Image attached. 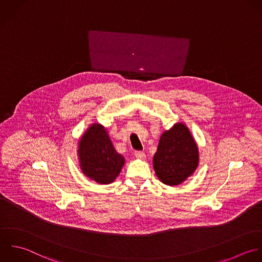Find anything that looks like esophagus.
I'll use <instances>...</instances> for the list:
<instances>
[{
  "label": "esophagus",
  "mask_w": 262,
  "mask_h": 262,
  "mask_svg": "<svg viewBox=\"0 0 262 262\" xmlns=\"http://www.w3.org/2000/svg\"><path fill=\"white\" fill-rule=\"evenodd\" d=\"M135 156L138 158V159H142L144 160L146 158V154L142 151H135Z\"/></svg>",
  "instance_id": "obj_1"
}]
</instances>
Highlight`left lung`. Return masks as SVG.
I'll use <instances>...</instances> for the list:
<instances>
[{"mask_svg":"<svg viewBox=\"0 0 262 262\" xmlns=\"http://www.w3.org/2000/svg\"><path fill=\"white\" fill-rule=\"evenodd\" d=\"M198 160V148L191 133L186 125L178 123L162 134L153 165L163 184L177 186L195 171Z\"/></svg>","mask_w":262,"mask_h":262,"instance_id":"1","label":"left lung"}]
</instances>
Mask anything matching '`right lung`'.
Wrapping results in <instances>:
<instances>
[{
    "label": "right lung",
    "mask_w": 262,
    "mask_h": 262,
    "mask_svg": "<svg viewBox=\"0 0 262 262\" xmlns=\"http://www.w3.org/2000/svg\"><path fill=\"white\" fill-rule=\"evenodd\" d=\"M78 156L83 173L99 184L112 183L124 164V158L115 151L107 132L100 124L91 125L82 136Z\"/></svg>",
    "instance_id": "add662e5"
}]
</instances>
